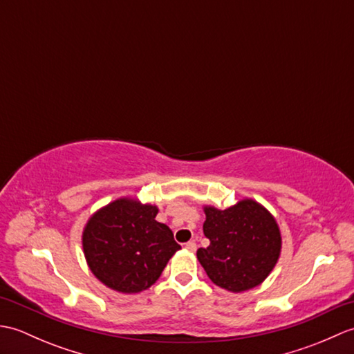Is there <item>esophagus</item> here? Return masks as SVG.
Segmentation results:
<instances>
[{
	"mask_svg": "<svg viewBox=\"0 0 354 354\" xmlns=\"http://www.w3.org/2000/svg\"><path fill=\"white\" fill-rule=\"evenodd\" d=\"M184 248H185L187 251L194 252V251H196V243H194V242H187V243L184 245Z\"/></svg>",
	"mask_w": 354,
	"mask_h": 354,
	"instance_id": "1",
	"label": "esophagus"
}]
</instances>
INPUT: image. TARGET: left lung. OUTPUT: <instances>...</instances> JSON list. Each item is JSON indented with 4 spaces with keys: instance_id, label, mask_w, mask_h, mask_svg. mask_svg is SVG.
I'll return each instance as SVG.
<instances>
[{
    "instance_id": "8db88e82",
    "label": "left lung",
    "mask_w": 354,
    "mask_h": 354,
    "mask_svg": "<svg viewBox=\"0 0 354 354\" xmlns=\"http://www.w3.org/2000/svg\"><path fill=\"white\" fill-rule=\"evenodd\" d=\"M204 213L209 246L199 248L196 255L209 280L234 293L265 281L281 252L275 217L254 199H242L227 209L205 205Z\"/></svg>"
}]
</instances>
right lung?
<instances>
[{"mask_svg":"<svg viewBox=\"0 0 354 354\" xmlns=\"http://www.w3.org/2000/svg\"><path fill=\"white\" fill-rule=\"evenodd\" d=\"M158 207L120 198L89 217L82 246L89 269L109 289L138 293L149 289L181 250L171 230L155 221Z\"/></svg>","mask_w":354,"mask_h":354,"instance_id":"right-lung-1","label":"right lung"}]
</instances>
